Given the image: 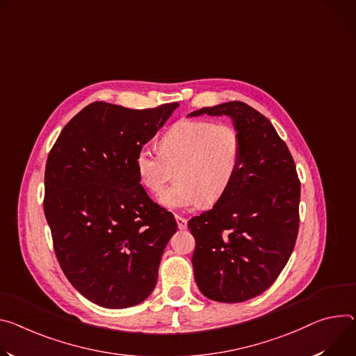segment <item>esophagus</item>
Returning a JSON list of instances; mask_svg holds the SVG:
<instances>
[{
  "instance_id": "34e87169",
  "label": "esophagus",
  "mask_w": 356,
  "mask_h": 356,
  "mask_svg": "<svg viewBox=\"0 0 356 356\" xmlns=\"http://www.w3.org/2000/svg\"><path fill=\"white\" fill-rule=\"evenodd\" d=\"M176 222H177V227H179L180 230L187 229V220H186L184 217H181V216H176Z\"/></svg>"
}]
</instances>
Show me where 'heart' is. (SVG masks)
I'll return each mask as SVG.
<instances>
[{"label":"heart","mask_w":356,"mask_h":356,"mask_svg":"<svg viewBox=\"0 0 356 356\" xmlns=\"http://www.w3.org/2000/svg\"><path fill=\"white\" fill-rule=\"evenodd\" d=\"M160 153L142 146L135 154L140 184L152 195L163 190L170 168L179 166L176 186L160 196L168 209H195L216 203L233 184L240 168L241 139L230 124L180 120L160 138Z\"/></svg>","instance_id":"obj_1"}]
</instances>
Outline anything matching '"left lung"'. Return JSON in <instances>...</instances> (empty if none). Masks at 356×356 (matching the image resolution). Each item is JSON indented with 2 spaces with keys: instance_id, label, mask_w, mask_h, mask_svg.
Returning <instances> with one entry per match:
<instances>
[{
  "instance_id": "left-lung-1",
  "label": "left lung",
  "mask_w": 356,
  "mask_h": 356,
  "mask_svg": "<svg viewBox=\"0 0 356 356\" xmlns=\"http://www.w3.org/2000/svg\"><path fill=\"white\" fill-rule=\"evenodd\" d=\"M229 116L241 139L236 179L211 210L188 220L196 240L193 271L202 294L243 302L273 285L294 250L301 186L285 142L271 122L244 102L188 116Z\"/></svg>"
}]
</instances>
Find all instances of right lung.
Masks as SVG:
<instances>
[{
	"instance_id": "right-lung-1",
	"label": "right lung",
	"mask_w": 356,
	"mask_h": 356,
	"mask_svg": "<svg viewBox=\"0 0 356 356\" xmlns=\"http://www.w3.org/2000/svg\"><path fill=\"white\" fill-rule=\"evenodd\" d=\"M177 108L93 102L49 152L44 211L54 250L70 282L96 305L134 307L156 286L177 222L147 196L134 160Z\"/></svg>"
}]
</instances>
